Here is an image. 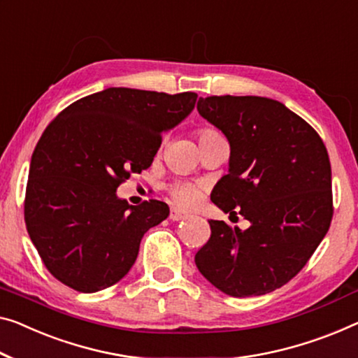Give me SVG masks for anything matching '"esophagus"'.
<instances>
[{
  "mask_svg": "<svg viewBox=\"0 0 358 358\" xmlns=\"http://www.w3.org/2000/svg\"><path fill=\"white\" fill-rule=\"evenodd\" d=\"M188 217L186 215L185 212H181V210H178V209H172L170 210V220H173V222H178V220H185V218Z\"/></svg>",
  "mask_w": 358,
  "mask_h": 358,
  "instance_id": "esophagus-1",
  "label": "esophagus"
}]
</instances>
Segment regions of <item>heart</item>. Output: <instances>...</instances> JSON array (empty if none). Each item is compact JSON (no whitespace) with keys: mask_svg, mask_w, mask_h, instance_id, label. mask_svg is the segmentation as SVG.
I'll return each instance as SVG.
<instances>
[{"mask_svg":"<svg viewBox=\"0 0 358 358\" xmlns=\"http://www.w3.org/2000/svg\"><path fill=\"white\" fill-rule=\"evenodd\" d=\"M215 135H220L215 128L210 127H202L197 130V136H199V143L207 140V138H212ZM169 194L172 197V201L181 209H193L202 199V194H204V188L202 185L194 183V181H175L169 186Z\"/></svg>","mask_w":358,"mask_h":358,"instance_id":"b5f03b06","label":"heart"}]
</instances>
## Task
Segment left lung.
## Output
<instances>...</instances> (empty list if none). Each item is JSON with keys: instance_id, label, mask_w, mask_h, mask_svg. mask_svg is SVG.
Masks as SVG:
<instances>
[{"instance_id": "obj_1", "label": "left lung", "mask_w": 358, "mask_h": 358, "mask_svg": "<svg viewBox=\"0 0 358 358\" xmlns=\"http://www.w3.org/2000/svg\"><path fill=\"white\" fill-rule=\"evenodd\" d=\"M199 114L230 141V172L210 199L250 222L233 230L210 220V238L194 262L217 289L233 297L278 289L303 268L333 218L331 164L318 133L280 101L209 96Z\"/></svg>"}]
</instances>
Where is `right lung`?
<instances>
[{
    "instance_id": "right-lung-1",
    "label": "right lung",
    "mask_w": 358,
    "mask_h": 358,
    "mask_svg": "<svg viewBox=\"0 0 358 358\" xmlns=\"http://www.w3.org/2000/svg\"><path fill=\"white\" fill-rule=\"evenodd\" d=\"M197 94L108 88L67 106L31 154L24 218L48 271L80 292L115 285L141 238L169 217L149 199L130 206L115 189L152 164L162 131L193 110Z\"/></svg>"
}]
</instances>
